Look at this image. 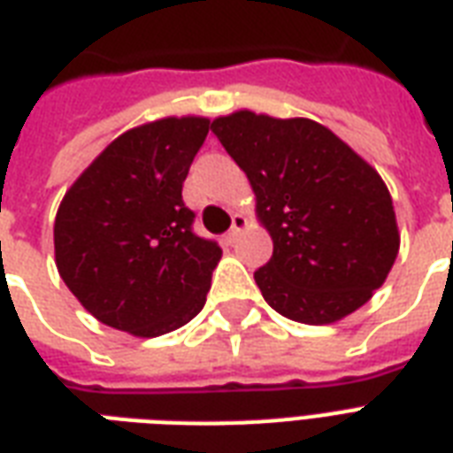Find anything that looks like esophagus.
Returning <instances> with one entry per match:
<instances>
[{
  "label": "esophagus",
  "instance_id": "esophagus-1",
  "mask_svg": "<svg viewBox=\"0 0 453 453\" xmlns=\"http://www.w3.org/2000/svg\"><path fill=\"white\" fill-rule=\"evenodd\" d=\"M244 227H247V219H244V216H240V213H237V216H233V227H230L226 234L227 244H234Z\"/></svg>",
  "mask_w": 453,
  "mask_h": 453
}]
</instances>
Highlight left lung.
<instances>
[{"label":"left lung","instance_id":"left-lung-1","mask_svg":"<svg viewBox=\"0 0 453 453\" xmlns=\"http://www.w3.org/2000/svg\"><path fill=\"white\" fill-rule=\"evenodd\" d=\"M257 195L273 257L254 273L280 316L326 326L361 309L399 254L388 185L349 144L309 119L234 111L211 123Z\"/></svg>","mask_w":453,"mask_h":453}]
</instances>
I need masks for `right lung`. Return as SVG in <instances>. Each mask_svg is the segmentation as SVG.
Returning a JSON list of instances; mask_svg holds the SVG:
<instances>
[{
	"mask_svg": "<svg viewBox=\"0 0 453 453\" xmlns=\"http://www.w3.org/2000/svg\"><path fill=\"white\" fill-rule=\"evenodd\" d=\"M209 119H161L116 137L58 206L54 254L65 288L137 337L185 326L206 303L220 247L192 230L182 182Z\"/></svg>",
	"mask_w": 453,
	"mask_h": 453,
	"instance_id": "obj_1",
	"label": "right lung"
}]
</instances>
